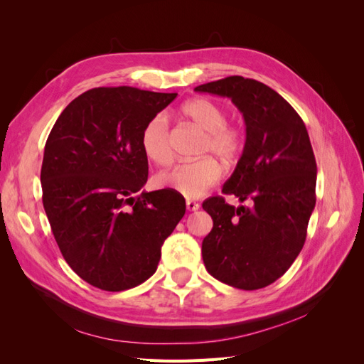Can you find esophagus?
<instances>
[{
    "label": "esophagus",
    "mask_w": 364,
    "mask_h": 364,
    "mask_svg": "<svg viewBox=\"0 0 364 364\" xmlns=\"http://www.w3.org/2000/svg\"><path fill=\"white\" fill-rule=\"evenodd\" d=\"M185 205H186V209H188V211H197V209L200 208V205L194 202V200H186Z\"/></svg>",
    "instance_id": "esophagus-1"
}]
</instances>
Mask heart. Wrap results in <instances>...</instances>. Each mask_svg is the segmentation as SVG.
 Returning <instances> with one entry per match:
<instances>
[{
  "label": "heart",
  "instance_id": "b5f03b06",
  "mask_svg": "<svg viewBox=\"0 0 364 364\" xmlns=\"http://www.w3.org/2000/svg\"><path fill=\"white\" fill-rule=\"evenodd\" d=\"M182 115L203 132L199 147L200 156L218 158L228 167L234 165L245 149V132L228 123L223 106L209 98H194L182 106ZM141 147L146 156L165 167L173 161L168 121L162 114L149 119L141 132ZM222 178V168L211 158L181 164L159 176V183L178 191L186 199L202 197Z\"/></svg>",
  "mask_w": 364,
  "mask_h": 364
}]
</instances>
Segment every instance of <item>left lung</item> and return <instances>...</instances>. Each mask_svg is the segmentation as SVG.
Here are the masks:
<instances>
[{
    "label": "left lung",
    "mask_w": 364,
    "mask_h": 364,
    "mask_svg": "<svg viewBox=\"0 0 364 364\" xmlns=\"http://www.w3.org/2000/svg\"><path fill=\"white\" fill-rule=\"evenodd\" d=\"M194 91L228 97L243 114L245 149L222 193L252 203L235 208L223 197L203 202L214 222L202 243L205 267L230 287H267L305 243L317 176L310 136L289 102L261 82L230 75Z\"/></svg>",
    "instance_id": "left-lung-1"
}]
</instances>
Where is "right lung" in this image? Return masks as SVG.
I'll return each instance as SVG.
<instances>
[{"label":"right lung","mask_w":364,"mask_h":364,"mask_svg":"<svg viewBox=\"0 0 364 364\" xmlns=\"http://www.w3.org/2000/svg\"><path fill=\"white\" fill-rule=\"evenodd\" d=\"M176 92L94 87L54 123L41 170L42 202L68 266L106 291L134 289L158 269L161 247L185 214V199L147 182L146 123Z\"/></svg>","instance_id":"obj_1"}]
</instances>
